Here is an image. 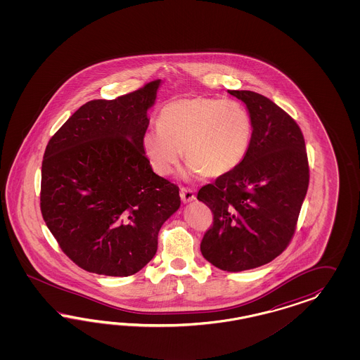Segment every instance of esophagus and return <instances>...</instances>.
<instances>
[{
  "mask_svg": "<svg viewBox=\"0 0 360 360\" xmlns=\"http://www.w3.org/2000/svg\"><path fill=\"white\" fill-rule=\"evenodd\" d=\"M181 199L184 203H188V202H193L195 199V194L191 188L188 187H182L181 188Z\"/></svg>",
  "mask_w": 360,
  "mask_h": 360,
  "instance_id": "obj_1",
  "label": "esophagus"
}]
</instances>
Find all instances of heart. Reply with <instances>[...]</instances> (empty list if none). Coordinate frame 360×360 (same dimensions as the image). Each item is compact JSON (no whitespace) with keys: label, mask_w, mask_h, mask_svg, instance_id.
<instances>
[{"label":"heart","mask_w":360,"mask_h":360,"mask_svg":"<svg viewBox=\"0 0 360 360\" xmlns=\"http://www.w3.org/2000/svg\"><path fill=\"white\" fill-rule=\"evenodd\" d=\"M158 128L143 131L142 152L153 170L169 175L182 158L193 174L215 178L244 160L252 140L248 109L232 98L187 96L167 103Z\"/></svg>","instance_id":"heart-1"}]
</instances>
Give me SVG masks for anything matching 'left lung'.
I'll return each instance as SVG.
<instances>
[{
    "label": "left lung",
    "instance_id": "obj_1",
    "mask_svg": "<svg viewBox=\"0 0 360 360\" xmlns=\"http://www.w3.org/2000/svg\"><path fill=\"white\" fill-rule=\"evenodd\" d=\"M229 94L244 101L251 115V145L233 170L198 191L214 215L200 251L219 269L240 272L286 250L310 174L304 134L283 108L252 91Z\"/></svg>",
    "mask_w": 360,
    "mask_h": 360
}]
</instances>
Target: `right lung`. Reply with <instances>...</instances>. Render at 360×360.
Returning a JSON list of instances; mask_svg holds the SVG:
<instances>
[{
    "label": "right lung",
    "mask_w": 360,
    "mask_h": 360,
    "mask_svg": "<svg viewBox=\"0 0 360 360\" xmlns=\"http://www.w3.org/2000/svg\"><path fill=\"white\" fill-rule=\"evenodd\" d=\"M160 84L88 101L46 146L41 212L60 250L87 272L141 271L157 252L162 224L181 206L179 187L155 174L142 152Z\"/></svg>",
    "instance_id": "obj_1"
}]
</instances>
